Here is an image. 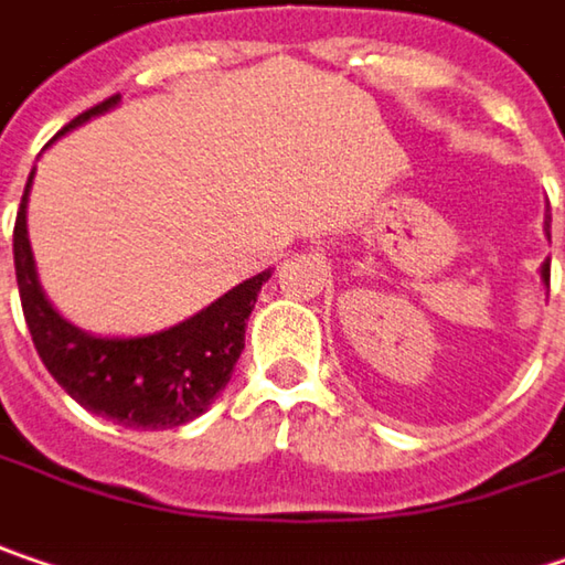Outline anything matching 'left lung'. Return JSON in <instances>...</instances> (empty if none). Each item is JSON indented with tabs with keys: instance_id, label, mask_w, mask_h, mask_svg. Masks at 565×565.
<instances>
[{
	"instance_id": "1",
	"label": "left lung",
	"mask_w": 565,
	"mask_h": 565,
	"mask_svg": "<svg viewBox=\"0 0 565 565\" xmlns=\"http://www.w3.org/2000/svg\"><path fill=\"white\" fill-rule=\"evenodd\" d=\"M544 226H547V239H550V214H547V220H544ZM541 278H544V284H550V262H544V268H541Z\"/></svg>"
}]
</instances>
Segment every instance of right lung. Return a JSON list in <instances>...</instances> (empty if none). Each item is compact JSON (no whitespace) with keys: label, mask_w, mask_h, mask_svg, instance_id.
Returning <instances> with one entry per match:
<instances>
[{"label":"right lung","mask_w":565,"mask_h":565,"mask_svg":"<svg viewBox=\"0 0 565 565\" xmlns=\"http://www.w3.org/2000/svg\"><path fill=\"white\" fill-rule=\"evenodd\" d=\"M120 95L105 98L76 120H70L56 137L85 124L88 117L115 108ZM28 175L21 207L15 216V278L21 294L24 322L31 329L34 349L44 367L53 374L79 406L105 415L127 428H179L198 418L216 393L230 383L233 367L246 349V322L258 300L262 284L271 278V268L249 281L236 284L211 307L184 319L172 329L137 335V339H98L76 329L51 307L44 297L34 255L28 243Z\"/></svg>","instance_id":"1"}]
</instances>
